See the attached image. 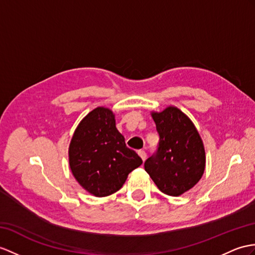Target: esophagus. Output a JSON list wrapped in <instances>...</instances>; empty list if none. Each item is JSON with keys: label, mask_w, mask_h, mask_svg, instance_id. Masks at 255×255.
I'll return each mask as SVG.
<instances>
[{"label": "esophagus", "mask_w": 255, "mask_h": 255, "mask_svg": "<svg viewBox=\"0 0 255 255\" xmlns=\"http://www.w3.org/2000/svg\"><path fill=\"white\" fill-rule=\"evenodd\" d=\"M138 156L141 158V160L142 161H145L146 160V157H147V154H146V152L144 151V150H138Z\"/></svg>", "instance_id": "34e87169"}]
</instances>
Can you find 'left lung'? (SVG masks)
Wrapping results in <instances>:
<instances>
[{"mask_svg":"<svg viewBox=\"0 0 255 255\" xmlns=\"http://www.w3.org/2000/svg\"><path fill=\"white\" fill-rule=\"evenodd\" d=\"M151 116L159 144L145 161V171L163 194L176 197L200 181L206 166L203 142L194 123L176 107Z\"/></svg>","mask_w":255,"mask_h":255,"instance_id":"1","label":"left lung"}]
</instances>
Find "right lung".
<instances>
[{"label": "right lung", "mask_w": 255, "mask_h": 255, "mask_svg": "<svg viewBox=\"0 0 255 255\" xmlns=\"http://www.w3.org/2000/svg\"><path fill=\"white\" fill-rule=\"evenodd\" d=\"M142 163L116 128L115 115L98 107L80 122L69 146V164L78 183L96 197L119 190Z\"/></svg>", "instance_id": "1"}]
</instances>
